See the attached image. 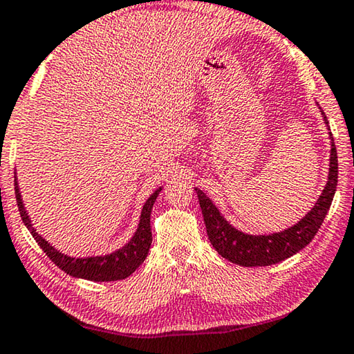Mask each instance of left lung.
<instances>
[{"label": "left lung", "mask_w": 354, "mask_h": 354, "mask_svg": "<svg viewBox=\"0 0 354 354\" xmlns=\"http://www.w3.org/2000/svg\"><path fill=\"white\" fill-rule=\"evenodd\" d=\"M320 111L323 114L324 124L328 125L329 122L326 114L323 113L322 108ZM329 138H331V158H329L326 187H324L315 205L312 207V210L299 223L292 225L290 229L271 235L243 234V232L232 227L225 221L218 208L213 205V202L207 198L205 193L196 188L202 216H204L205 221L208 240H210L219 256L241 266H268L292 257L293 254L299 252L301 249L309 245L324 221V216H326L329 207H331L335 188H337V150H335L331 131H329Z\"/></svg>", "instance_id": "1"}]
</instances>
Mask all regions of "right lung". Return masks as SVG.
Returning a JSON list of instances; mask_svg holds the SVG:
<instances>
[{"label":"right lung","mask_w":354,"mask_h":354,"mask_svg":"<svg viewBox=\"0 0 354 354\" xmlns=\"http://www.w3.org/2000/svg\"><path fill=\"white\" fill-rule=\"evenodd\" d=\"M15 178V199L17 205H19V212L21 216L23 224L26 229L31 232L32 239L37 241V245L42 248V251L50 257L51 262L59 266L62 271L73 277H81V279H88L94 282H111V281H120L129 277L135 270L146 260L150 245H152V230H150V212H152L153 202L158 198V193L161 188H158L155 193L146 201L142 207L141 219H139V225L136 234L133 239L127 243L124 248L118 249L108 256H97V257H86V259H75L68 257L66 254H61L57 249L45 241L40 236L36 229L32 227L30 221V216L23 207V201L19 191V185H17Z\"/></svg>","instance_id":"right-lung-1"}]
</instances>
